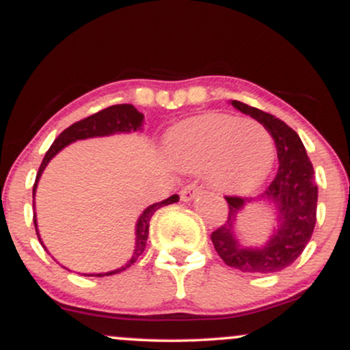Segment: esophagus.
I'll use <instances>...</instances> for the list:
<instances>
[{"instance_id": "obj_1", "label": "esophagus", "mask_w": 350, "mask_h": 350, "mask_svg": "<svg viewBox=\"0 0 350 350\" xmlns=\"http://www.w3.org/2000/svg\"><path fill=\"white\" fill-rule=\"evenodd\" d=\"M200 194V189L198 184H187V186H184L180 189V199L184 200V202H187V200H192L196 198V196Z\"/></svg>"}]
</instances>
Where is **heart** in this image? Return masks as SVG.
Instances as JSON below:
<instances>
[{
	"label": "heart",
	"mask_w": 350,
	"mask_h": 350,
	"mask_svg": "<svg viewBox=\"0 0 350 350\" xmlns=\"http://www.w3.org/2000/svg\"><path fill=\"white\" fill-rule=\"evenodd\" d=\"M167 148L183 170H208L212 184L228 192L258 186L275 156L273 138L263 124L228 115H204L180 123L170 133Z\"/></svg>",
	"instance_id": "1"
}]
</instances>
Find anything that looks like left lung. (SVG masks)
Instances as JSON below:
<instances>
[{
    "label": "left lung",
    "mask_w": 350,
    "mask_h": 350,
    "mask_svg": "<svg viewBox=\"0 0 350 350\" xmlns=\"http://www.w3.org/2000/svg\"><path fill=\"white\" fill-rule=\"evenodd\" d=\"M232 105L250 115L267 128L278 152V172L270 186L256 200L273 204L278 211V228L260 248L245 247L235 239V222L240 211L252 199L226 196L228 215L226 222L212 232L215 252L228 267L248 273H275L290 267L303 253L316 226L317 186L314 170L298 133L275 115L232 100ZM255 200V199H253Z\"/></svg>",
    "instance_id": "obj_1"
}]
</instances>
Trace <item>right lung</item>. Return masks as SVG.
<instances>
[{"label": "right lung", "mask_w": 350, "mask_h": 350, "mask_svg": "<svg viewBox=\"0 0 350 350\" xmlns=\"http://www.w3.org/2000/svg\"><path fill=\"white\" fill-rule=\"evenodd\" d=\"M143 113H139L138 110L130 103H122V105H113L108 107L105 110H100L98 113H94L87 118L80 120V122L70 124L69 128L60 133L55 142L52 143V146L47 150L46 156H44L41 166H39L38 176H36V183L33 187V207H34V196H36V187H38L39 178H41L42 171L46 170V166L49 164V161L54 158L55 154L60 150L67 146V144L77 142V139H87V138H94V136H108L113 133H130V131H138L142 130L143 126ZM179 200V196H171V198L161 200V202H156L152 206L146 207L143 211V214L139 215L138 222H136V243H135V252L133 256L130 258L124 267L118 268V270L108 271V273H97V275H85V276H108V275H115V273H120L123 270H126L128 267H131L138 256L142 255L146 248V240H148V234H150V220L152 214H154L158 208H161L164 206H170V204H174ZM34 227H36V234L39 237L38 232V224H36V215H34ZM39 242H41V237H39ZM42 243V242H41ZM44 247V243H42ZM46 248V247H44Z\"/></svg>", "instance_id": "1"}]
</instances>
